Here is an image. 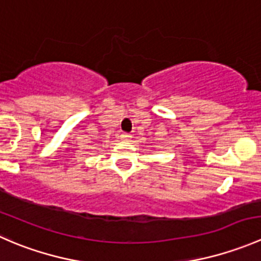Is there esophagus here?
Returning a JSON list of instances; mask_svg holds the SVG:
<instances>
[{
  "label": "esophagus",
  "instance_id": "esophagus-1",
  "mask_svg": "<svg viewBox=\"0 0 261 261\" xmlns=\"http://www.w3.org/2000/svg\"><path fill=\"white\" fill-rule=\"evenodd\" d=\"M120 139H121V140H122V141H128V140H130V139H131V135H130V134L122 133V134H121V135H120Z\"/></svg>",
  "mask_w": 261,
  "mask_h": 261
}]
</instances>
